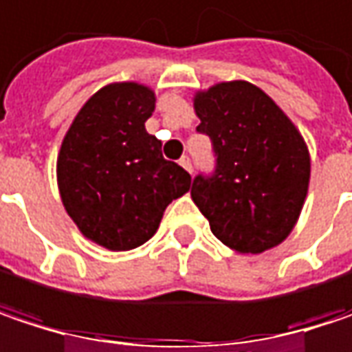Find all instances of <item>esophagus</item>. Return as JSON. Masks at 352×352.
I'll use <instances>...</instances> for the list:
<instances>
[{"instance_id":"34e87169","label":"esophagus","mask_w":352,"mask_h":352,"mask_svg":"<svg viewBox=\"0 0 352 352\" xmlns=\"http://www.w3.org/2000/svg\"><path fill=\"white\" fill-rule=\"evenodd\" d=\"M179 163H181V167L185 169V171H193V165H191V159H189V155H183L181 159H179Z\"/></svg>"}]
</instances>
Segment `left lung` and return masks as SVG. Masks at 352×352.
<instances>
[{"mask_svg": "<svg viewBox=\"0 0 352 352\" xmlns=\"http://www.w3.org/2000/svg\"><path fill=\"white\" fill-rule=\"evenodd\" d=\"M197 133L215 157L197 173L191 199L213 236L240 254L270 250L292 232L310 179L300 133L266 92L250 82H221L195 96Z\"/></svg>", "mask_w": 352, "mask_h": 352, "instance_id": "1", "label": "left lung"}]
</instances>
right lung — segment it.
I'll return each mask as SVG.
<instances>
[{"label": "right lung", "instance_id": "1", "mask_svg": "<svg viewBox=\"0 0 352 352\" xmlns=\"http://www.w3.org/2000/svg\"><path fill=\"white\" fill-rule=\"evenodd\" d=\"M155 92L109 84L76 114L58 155L62 204L88 240L126 252L151 240L167 206L189 191L191 175L144 131Z\"/></svg>", "mask_w": 352, "mask_h": 352}]
</instances>
